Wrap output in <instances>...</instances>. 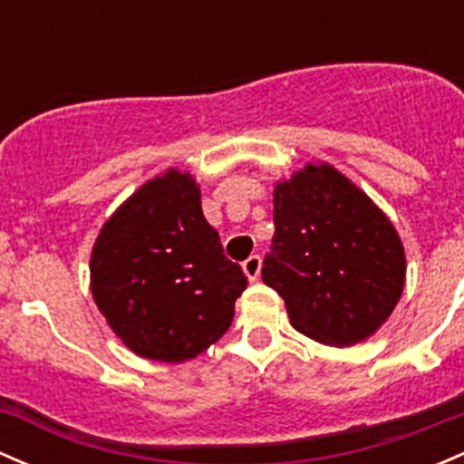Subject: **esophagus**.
<instances>
[{"instance_id": "esophagus-1", "label": "esophagus", "mask_w": 464, "mask_h": 464, "mask_svg": "<svg viewBox=\"0 0 464 464\" xmlns=\"http://www.w3.org/2000/svg\"><path fill=\"white\" fill-rule=\"evenodd\" d=\"M260 269H262L260 256H249V258L245 260V265H242V271H245V276L251 280V283H256V280L260 278Z\"/></svg>"}]
</instances>
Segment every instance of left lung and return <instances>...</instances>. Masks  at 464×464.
Segmentation results:
<instances>
[{
	"label": "left lung",
	"mask_w": 464,
	"mask_h": 464,
	"mask_svg": "<svg viewBox=\"0 0 464 464\" xmlns=\"http://www.w3.org/2000/svg\"><path fill=\"white\" fill-rule=\"evenodd\" d=\"M274 245L262 280L289 323L325 345L372 336L406 283L401 237L379 206L330 163H307L274 186Z\"/></svg>",
	"instance_id": "obj_1"
}]
</instances>
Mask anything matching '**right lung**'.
<instances>
[{"mask_svg": "<svg viewBox=\"0 0 464 464\" xmlns=\"http://www.w3.org/2000/svg\"><path fill=\"white\" fill-rule=\"evenodd\" d=\"M89 287L128 350L181 363L222 339L246 276L206 222L195 177L168 168L102 224L89 258Z\"/></svg>", "mask_w": 464, "mask_h": 464, "instance_id": "obj_1", "label": "right lung"}]
</instances>
